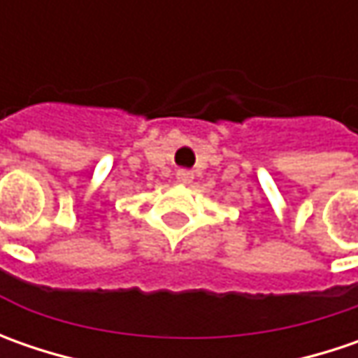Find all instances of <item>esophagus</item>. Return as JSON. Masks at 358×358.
<instances>
[{
  "label": "esophagus",
  "instance_id": "34e87169",
  "mask_svg": "<svg viewBox=\"0 0 358 358\" xmlns=\"http://www.w3.org/2000/svg\"><path fill=\"white\" fill-rule=\"evenodd\" d=\"M175 177H177V181H179V183L187 185V183H191V181H193V171H189V169H177Z\"/></svg>",
  "mask_w": 358,
  "mask_h": 358
}]
</instances>
